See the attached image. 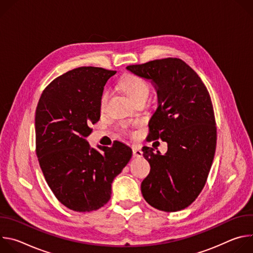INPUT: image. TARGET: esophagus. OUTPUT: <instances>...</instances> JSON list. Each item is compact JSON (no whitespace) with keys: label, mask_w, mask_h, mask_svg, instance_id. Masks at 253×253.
Returning a JSON list of instances; mask_svg holds the SVG:
<instances>
[{"label":"esophagus","mask_w":253,"mask_h":253,"mask_svg":"<svg viewBox=\"0 0 253 253\" xmlns=\"http://www.w3.org/2000/svg\"><path fill=\"white\" fill-rule=\"evenodd\" d=\"M132 151H133L134 157H142L143 156L142 150L139 147H137V146H133L132 147Z\"/></svg>","instance_id":"obj_1"}]
</instances>
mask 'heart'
Returning <instances> with one entry per match:
<instances>
[{
	"label": "heart",
	"instance_id": "b5f03b06",
	"mask_svg": "<svg viewBox=\"0 0 253 253\" xmlns=\"http://www.w3.org/2000/svg\"><path fill=\"white\" fill-rule=\"evenodd\" d=\"M120 88L125 92V94L129 97V99L134 103L139 99L142 98H148L150 94V86L149 84L141 79L138 76L128 74L124 76L120 82ZM109 91H105L101 97L100 100V106L101 108L105 107V104L109 98ZM121 128L124 132H128V125L127 124H122Z\"/></svg>",
	"mask_w": 253,
	"mask_h": 253
}]
</instances>
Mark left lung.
<instances>
[{"label":"left lung","instance_id":"left-lung-1","mask_svg":"<svg viewBox=\"0 0 253 253\" xmlns=\"http://www.w3.org/2000/svg\"><path fill=\"white\" fill-rule=\"evenodd\" d=\"M133 74L151 80L158 108L148 138L167 142L164 155L144 146L150 173L141 183L152 207L175 212L188 207L203 189L216 148V123L210 95L196 72L178 58L130 65Z\"/></svg>","mask_w":253,"mask_h":253}]
</instances>
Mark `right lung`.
Segmentation results:
<instances>
[{"mask_svg": "<svg viewBox=\"0 0 253 253\" xmlns=\"http://www.w3.org/2000/svg\"><path fill=\"white\" fill-rule=\"evenodd\" d=\"M116 71L80 67L53 80L43 91L35 116L36 153L57 199L78 212L104 206L111 184L132 156L116 141L112 147L91 148L86 137L100 119L104 86Z\"/></svg>", "mask_w": 253, "mask_h": 253, "instance_id": "right-lung-1", "label": "right lung"}]
</instances>
